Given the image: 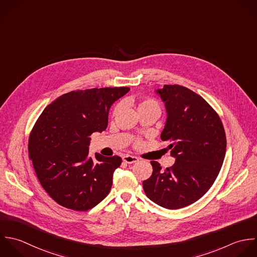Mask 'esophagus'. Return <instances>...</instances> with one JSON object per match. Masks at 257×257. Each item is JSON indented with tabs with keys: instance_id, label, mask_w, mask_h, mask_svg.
Segmentation results:
<instances>
[{
	"instance_id": "34e87169",
	"label": "esophagus",
	"mask_w": 257,
	"mask_h": 257,
	"mask_svg": "<svg viewBox=\"0 0 257 257\" xmlns=\"http://www.w3.org/2000/svg\"><path fill=\"white\" fill-rule=\"evenodd\" d=\"M123 161H124L125 163H128V164H132V163H135V162L139 161V159H138L137 157H135V156H131V155H125V156L123 157Z\"/></svg>"
}]
</instances>
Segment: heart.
I'll list each match as a JSON object with an SVG mask.
<instances>
[{
  "label": "heart",
  "mask_w": 257,
  "mask_h": 257,
  "mask_svg": "<svg viewBox=\"0 0 257 257\" xmlns=\"http://www.w3.org/2000/svg\"><path fill=\"white\" fill-rule=\"evenodd\" d=\"M132 105L136 107L137 111H143V110H155L159 112V104L157 103V101H155L154 99L151 98H143V99H139V100H132L131 101ZM120 105L115 106L114 110H113V117L117 116L118 113L120 112Z\"/></svg>",
  "instance_id": "1"
}]
</instances>
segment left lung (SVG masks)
I'll list each match as a JSON object with an SVG mask.
<instances>
[{"label": "left lung", "instance_id": "obj_1", "mask_svg": "<svg viewBox=\"0 0 257 257\" xmlns=\"http://www.w3.org/2000/svg\"><path fill=\"white\" fill-rule=\"evenodd\" d=\"M156 93L165 103L167 119L161 139L175 163L165 170L151 161L153 172L143 188L156 204L179 209L200 199L212 186L221 169L226 136L213 108L198 94L180 85H164Z\"/></svg>", "mask_w": 257, "mask_h": 257}]
</instances>
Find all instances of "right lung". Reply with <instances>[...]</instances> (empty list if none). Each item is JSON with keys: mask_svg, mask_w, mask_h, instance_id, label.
<instances>
[{"mask_svg": "<svg viewBox=\"0 0 257 257\" xmlns=\"http://www.w3.org/2000/svg\"><path fill=\"white\" fill-rule=\"evenodd\" d=\"M128 87L93 88L64 94L48 105L29 138V156L46 192L58 204L87 211L110 192L122 159L89 157L90 136L106 130L111 106Z\"/></svg>", "mask_w": 257, "mask_h": 257, "instance_id": "obj_1", "label": "right lung"}]
</instances>
